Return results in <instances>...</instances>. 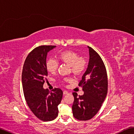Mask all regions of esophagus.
Here are the masks:
<instances>
[{
	"mask_svg": "<svg viewBox=\"0 0 134 134\" xmlns=\"http://www.w3.org/2000/svg\"><path fill=\"white\" fill-rule=\"evenodd\" d=\"M67 94H69V92H68L67 91H64V92H63V94H64V95Z\"/></svg>",
	"mask_w": 134,
	"mask_h": 134,
	"instance_id": "34e87169",
	"label": "esophagus"
}]
</instances>
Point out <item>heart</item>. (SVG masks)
<instances>
[{
    "label": "heart",
    "instance_id": "b5f03b06",
    "mask_svg": "<svg viewBox=\"0 0 134 134\" xmlns=\"http://www.w3.org/2000/svg\"><path fill=\"white\" fill-rule=\"evenodd\" d=\"M58 58L61 62L70 65L71 70L75 75H81L86 69L87 62L83 56H79L78 53L73 51H63L58 54ZM58 62L53 58L48 59L46 62V69L48 72L53 74L58 68Z\"/></svg>",
    "mask_w": 134,
    "mask_h": 134
}]
</instances>
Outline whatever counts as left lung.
<instances>
[{"label":"left lung","mask_w":134,"mask_h":134,"mask_svg":"<svg viewBox=\"0 0 134 134\" xmlns=\"http://www.w3.org/2000/svg\"><path fill=\"white\" fill-rule=\"evenodd\" d=\"M89 50V62L87 69L79 82L84 94L74 97L72 110L76 119L89 120L94 116L102 106L108 92V78L106 68L98 53L92 48Z\"/></svg>","instance_id":"obj_1"}]
</instances>
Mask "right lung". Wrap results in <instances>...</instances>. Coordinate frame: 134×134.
I'll return each mask as SVG.
<instances>
[{
    "label": "right lung",
    "mask_w": 134,
    "mask_h": 134,
    "mask_svg": "<svg viewBox=\"0 0 134 134\" xmlns=\"http://www.w3.org/2000/svg\"><path fill=\"white\" fill-rule=\"evenodd\" d=\"M55 45H41L35 48L26 57L22 69V83L25 100L37 118L44 121H52L58 115V106L63 97V91L55 88L44 89L47 82L46 59Z\"/></svg>",
    "instance_id": "obj_1"
}]
</instances>
